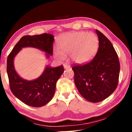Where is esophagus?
I'll return each instance as SVG.
<instances>
[{
	"label": "esophagus",
	"mask_w": 132,
	"mask_h": 132,
	"mask_svg": "<svg viewBox=\"0 0 132 132\" xmlns=\"http://www.w3.org/2000/svg\"><path fill=\"white\" fill-rule=\"evenodd\" d=\"M70 67H70V65H67L66 64H64V69H68V68H70Z\"/></svg>",
	"instance_id": "esophagus-1"
}]
</instances>
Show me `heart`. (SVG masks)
<instances>
[{
	"label": "heart",
	"mask_w": 132,
	"mask_h": 132,
	"mask_svg": "<svg viewBox=\"0 0 132 132\" xmlns=\"http://www.w3.org/2000/svg\"><path fill=\"white\" fill-rule=\"evenodd\" d=\"M97 36L92 32H75L65 34L57 41V48L53 49L54 57L62 61L68 54L70 59L78 64L88 62L95 55L98 47Z\"/></svg>",
	"instance_id": "obj_1"
}]
</instances>
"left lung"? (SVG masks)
I'll list each match as a JSON object with an SVG mask.
<instances>
[{"instance_id": "left-lung-1", "label": "left lung", "mask_w": 132, "mask_h": 132, "mask_svg": "<svg viewBox=\"0 0 132 132\" xmlns=\"http://www.w3.org/2000/svg\"><path fill=\"white\" fill-rule=\"evenodd\" d=\"M99 47L94 58L84 65L74 66L75 83L82 96L93 103L104 100L117 87L120 62L117 52L109 39L95 30Z\"/></svg>"}]
</instances>
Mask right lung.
Instances as JSON below:
<instances>
[{"label": "right lung", "instance_id": "obj_1", "mask_svg": "<svg viewBox=\"0 0 132 132\" xmlns=\"http://www.w3.org/2000/svg\"><path fill=\"white\" fill-rule=\"evenodd\" d=\"M54 36L49 34L26 35L20 39L7 59V73L10 89L15 96L24 104L32 107L46 105L53 98L56 84L64 73L62 65L53 68L46 65L40 76L28 80L20 76L14 67V58L25 47L35 48L45 53L46 58L53 55Z\"/></svg>", "mask_w": 132, "mask_h": 132}]
</instances>
